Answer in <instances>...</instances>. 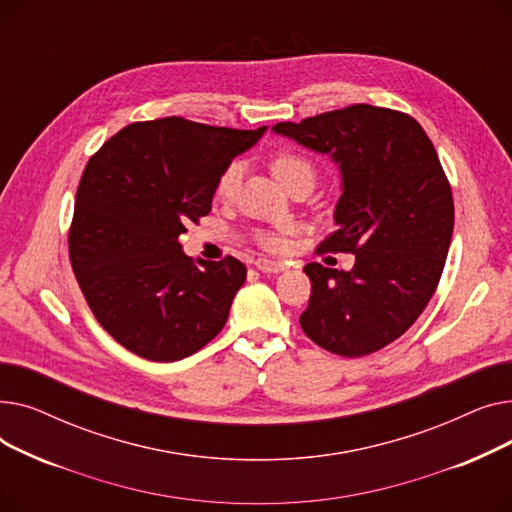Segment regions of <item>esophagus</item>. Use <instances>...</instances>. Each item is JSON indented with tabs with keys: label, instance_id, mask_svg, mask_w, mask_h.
I'll return each mask as SVG.
<instances>
[{
	"label": "esophagus",
	"instance_id": "1",
	"mask_svg": "<svg viewBox=\"0 0 512 512\" xmlns=\"http://www.w3.org/2000/svg\"><path fill=\"white\" fill-rule=\"evenodd\" d=\"M255 265H257V270L263 274H280L286 270V263L270 261V259H257Z\"/></svg>",
	"mask_w": 512,
	"mask_h": 512
}]
</instances>
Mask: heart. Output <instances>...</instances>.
I'll return each instance as SVG.
<instances>
[{"label": "heart", "instance_id": "heart-1", "mask_svg": "<svg viewBox=\"0 0 512 512\" xmlns=\"http://www.w3.org/2000/svg\"><path fill=\"white\" fill-rule=\"evenodd\" d=\"M272 174L282 186H286L292 178H297L301 174L313 176V166H311L309 159L282 149L272 157ZM238 178H240L238 164H230L222 172V176L218 180V186H215V191H218L220 197H230L234 193L236 184H238ZM259 240H261V245H265L267 249H280L284 245V236L280 232H261Z\"/></svg>", "mask_w": 512, "mask_h": 512}]
</instances>
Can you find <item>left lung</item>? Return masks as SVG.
Listing matches in <instances>:
<instances>
[{"mask_svg": "<svg viewBox=\"0 0 512 512\" xmlns=\"http://www.w3.org/2000/svg\"><path fill=\"white\" fill-rule=\"evenodd\" d=\"M272 130L338 166L336 230L319 249L355 253L348 272L305 265L301 328L340 357L380 351L415 324L444 270L454 203L438 153L415 118L367 103Z\"/></svg>", "mask_w": 512, "mask_h": 512, "instance_id": "left-lung-1", "label": "left lung"}]
</instances>
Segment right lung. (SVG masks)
Instances as JSON below:
<instances>
[{
    "mask_svg": "<svg viewBox=\"0 0 512 512\" xmlns=\"http://www.w3.org/2000/svg\"><path fill=\"white\" fill-rule=\"evenodd\" d=\"M265 130L184 118L134 122L89 159L76 191L70 261L93 315L130 353L180 361L226 326L245 265L234 257L197 265L180 236L211 211L222 172Z\"/></svg>",
    "mask_w": 512,
    "mask_h": 512,
    "instance_id": "add662e5",
    "label": "right lung"
}]
</instances>
